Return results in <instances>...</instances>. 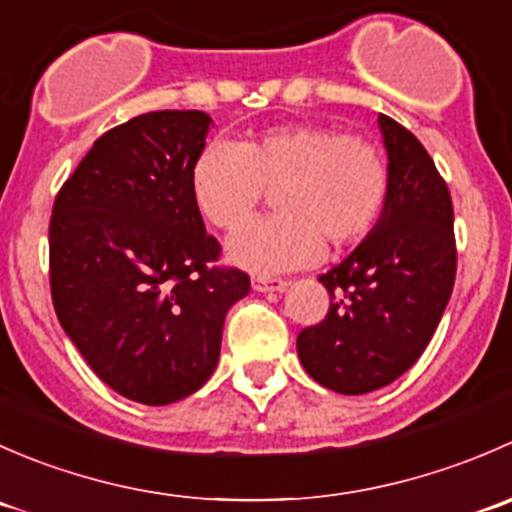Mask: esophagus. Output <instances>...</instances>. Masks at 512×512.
I'll list each match as a JSON object with an SVG mask.
<instances>
[{
    "label": "esophagus",
    "mask_w": 512,
    "mask_h": 512,
    "mask_svg": "<svg viewBox=\"0 0 512 512\" xmlns=\"http://www.w3.org/2000/svg\"><path fill=\"white\" fill-rule=\"evenodd\" d=\"M252 287L257 292H280L287 287V282L282 277H267V275H255L252 277Z\"/></svg>",
    "instance_id": "1"
}]
</instances>
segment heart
<instances>
[{
	"mask_svg": "<svg viewBox=\"0 0 512 512\" xmlns=\"http://www.w3.org/2000/svg\"><path fill=\"white\" fill-rule=\"evenodd\" d=\"M190 190L200 215L225 232L240 230L272 190L280 213L242 230L230 257L247 270L282 272L317 260L324 240L334 250L364 242L384 218L391 170L366 136L285 123L235 148L205 146L190 170Z\"/></svg>",
	"mask_w": 512,
	"mask_h": 512,
	"instance_id": "obj_1",
	"label": "heart"
}]
</instances>
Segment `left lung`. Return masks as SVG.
Instances as JSON below:
<instances>
[{"label":"left lung","mask_w":512,"mask_h":512,"mask_svg":"<svg viewBox=\"0 0 512 512\" xmlns=\"http://www.w3.org/2000/svg\"><path fill=\"white\" fill-rule=\"evenodd\" d=\"M391 190L384 218L319 277L329 312L297 337L304 371L337 394H369L414 366L436 332L456 282L453 203L421 141L379 116Z\"/></svg>","instance_id":"obj_1"}]
</instances>
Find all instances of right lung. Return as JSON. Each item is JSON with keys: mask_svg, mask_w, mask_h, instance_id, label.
Returning a JSON list of instances; mask_svg holds the SVG:
<instances>
[{"mask_svg": "<svg viewBox=\"0 0 512 512\" xmlns=\"http://www.w3.org/2000/svg\"><path fill=\"white\" fill-rule=\"evenodd\" d=\"M213 118L153 111L103 133L61 185L49 223L56 317L103 384L165 406L218 366L225 314L250 277L218 265L190 170Z\"/></svg>", "mask_w": 512, "mask_h": 512, "instance_id": "obj_1", "label": "right lung"}]
</instances>
